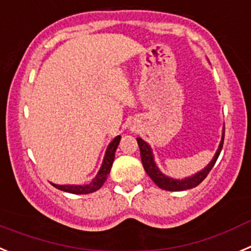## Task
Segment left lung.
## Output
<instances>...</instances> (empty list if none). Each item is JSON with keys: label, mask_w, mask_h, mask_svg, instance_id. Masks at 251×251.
<instances>
[{"label": "left lung", "mask_w": 251, "mask_h": 251, "mask_svg": "<svg viewBox=\"0 0 251 251\" xmlns=\"http://www.w3.org/2000/svg\"><path fill=\"white\" fill-rule=\"evenodd\" d=\"M225 130V128H224ZM224 132L223 131V136H221V141L219 144V148L216 150L215 155L211 159V161L205 166L202 170L198 171L194 175L187 176L185 179H174L170 176H166L165 174L161 173L159 168H157L156 162H155V157H153V152L151 146L149 145L148 142L144 141L141 137H137V144H139L140 148V155H141V161L142 166L145 169V171L148 173V175L150 176L151 180H152L160 189L168 191H182V190H189V189H193V187L198 186L202 180L207 176V174L210 173V170L214 168L216 160H218L219 155L221 152V149H223V144H224Z\"/></svg>", "instance_id": "left-lung-1"}]
</instances>
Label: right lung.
<instances>
[{
	"label": "right lung",
	"mask_w": 251,
	"mask_h": 251,
	"mask_svg": "<svg viewBox=\"0 0 251 251\" xmlns=\"http://www.w3.org/2000/svg\"><path fill=\"white\" fill-rule=\"evenodd\" d=\"M121 140V135L115 137L111 142L109 144L107 149H106L105 156H103L102 164H101L100 170L98 171L96 176L94 179L86 185H58V184H51L58 189L61 191H65V193L70 194H76V195H83V194H91L94 191H98L101 186L103 185V182L107 179V175L110 174V170H111L112 162H114L115 159V151H116L117 145Z\"/></svg>",
	"instance_id": "1"
}]
</instances>
